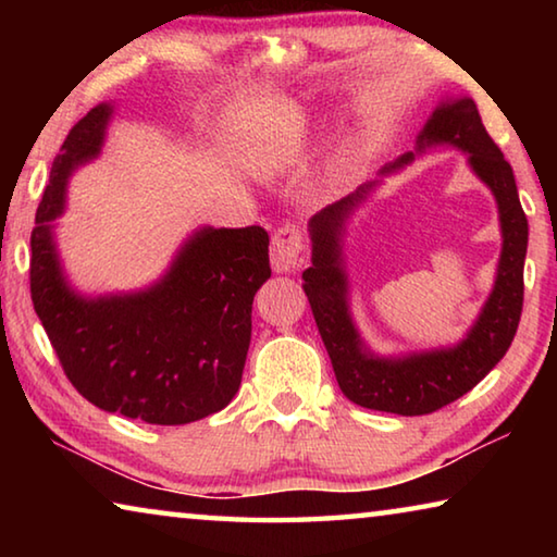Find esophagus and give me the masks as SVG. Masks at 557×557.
<instances>
[{
  "label": "esophagus",
  "mask_w": 557,
  "mask_h": 557,
  "mask_svg": "<svg viewBox=\"0 0 557 557\" xmlns=\"http://www.w3.org/2000/svg\"><path fill=\"white\" fill-rule=\"evenodd\" d=\"M270 262L275 272H292L301 265V233L297 225H282L272 235Z\"/></svg>",
  "instance_id": "34e87169"
}]
</instances>
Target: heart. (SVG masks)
<instances>
[{
    "label": "heart",
    "mask_w": 557,
    "mask_h": 557,
    "mask_svg": "<svg viewBox=\"0 0 557 557\" xmlns=\"http://www.w3.org/2000/svg\"><path fill=\"white\" fill-rule=\"evenodd\" d=\"M295 152L297 149L292 147H275V145H260L252 149V152L248 154V164L256 174H262V176H270L280 172L282 166L289 164L292 159H295ZM346 164H348V157H336L332 166L326 169V184L334 186L338 178H342L346 174Z\"/></svg>",
    "instance_id": "heart-1"
}]
</instances>
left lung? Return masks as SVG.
Listing matches in <instances>:
<instances>
[{
  "instance_id": "1",
  "label": "left lung",
  "mask_w": 557,
  "mask_h": 557,
  "mask_svg": "<svg viewBox=\"0 0 557 557\" xmlns=\"http://www.w3.org/2000/svg\"><path fill=\"white\" fill-rule=\"evenodd\" d=\"M440 145L467 154L471 172L494 194L502 225V256L494 287L461 342L425 351L379 356L366 346L358 332L351 314L344 235L358 206L369 199L383 178L358 186L346 199L326 206L309 221L312 268L301 272V287L332 358L338 388L348 400L369 410L428 414L455 403L502 361L521 322L528 221L518 201L513 169L488 137L476 102L467 96L442 100L418 135L414 152H405L393 164L383 166L379 176L400 172L425 149Z\"/></svg>"
}]
</instances>
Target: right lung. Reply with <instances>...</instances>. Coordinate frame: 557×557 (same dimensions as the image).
I'll return each mask as SVG.
<instances>
[{"label":"right lung","instance_id":"right-lung-1","mask_svg":"<svg viewBox=\"0 0 557 557\" xmlns=\"http://www.w3.org/2000/svg\"><path fill=\"white\" fill-rule=\"evenodd\" d=\"M110 117V102L92 108L53 159L32 231L34 309L83 398L149 425H186L223 410L240 388L252 297L270 277V238L260 225H203L149 287L96 297L75 289L55 219L75 169L102 152Z\"/></svg>","mask_w":557,"mask_h":557}]
</instances>
